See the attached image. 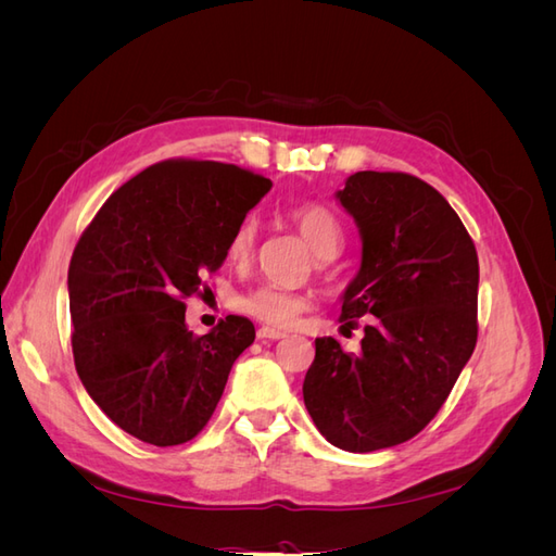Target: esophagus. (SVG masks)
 <instances>
[{
    "label": "esophagus",
    "mask_w": 556,
    "mask_h": 556,
    "mask_svg": "<svg viewBox=\"0 0 556 556\" xmlns=\"http://www.w3.org/2000/svg\"><path fill=\"white\" fill-rule=\"evenodd\" d=\"M257 339L280 341V339H285V331H278V329H271V327H262V329H257Z\"/></svg>",
    "instance_id": "34e87169"
}]
</instances>
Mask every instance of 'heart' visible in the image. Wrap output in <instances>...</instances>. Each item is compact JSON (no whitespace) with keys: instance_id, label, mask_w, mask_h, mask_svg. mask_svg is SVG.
Returning a JSON list of instances; mask_svg holds the SVG:
<instances>
[{"instance_id":"b5f03b06","label":"heart","mask_w":556,"mask_h":556,"mask_svg":"<svg viewBox=\"0 0 556 556\" xmlns=\"http://www.w3.org/2000/svg\"><path fill=\"white\" fill-rule=\"evenodd\" d=\"M292 220L317 257L323 260L333 257L336 250L341 248V241H343L341 223L336 220V215L327 206L301 204L292 211ZM255 237H257L255 217H245L229 241V257L245 260L250 255L252 245H255ZM237 308L250 317L260 319L264 325L285 329V327H292L299 319V315L304 313L306 299L294 292L274 288V285H260V288H252L250 292L239 296Z\"/></svg>"}]
</instances>
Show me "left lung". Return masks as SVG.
I'll use <instances>...</instances> for the list:
<instances>
[{"instance_id": "1", "label": "left lung", "mask_w": 556, "mask_h": 556, "mask_svg": "<svg viewBox=\"0 0 556 556\" xmlns=\"http://www.w3.org/2000/svg\"><path fill=\"white\" fill-rule=\"evenodd\" d=\"M336 199L362 237L341 319H374L355 355L315 339L304 403L331 445L376 452L422 431L473 355L478 252L443 194L415 176L357 172Z\"/></svg>"}]
</instances>
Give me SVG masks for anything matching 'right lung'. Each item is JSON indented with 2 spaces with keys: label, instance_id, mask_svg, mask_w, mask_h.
Listing matches in <instances>:
<instances>
[{
  "label": "right lung",
  "instance_id": "add662e5",
  "mask_svg": "<svg viewBox=\"0 0 556 556\" xmlns=\"http://www.w3.org/2000/svg\"><path fill=\"white\" fill-rule=\"evenodd\" d=\"M268 190L271 180L237 164L166 160L115 190L83 231L66 280L76 371L134 439L192 441L255 341L239 315L194 336L182 299L223 266L233 231Z\"/></svg>",
  "mask_w": 556,
  "mask_h": 556
}]
</instances>
